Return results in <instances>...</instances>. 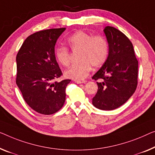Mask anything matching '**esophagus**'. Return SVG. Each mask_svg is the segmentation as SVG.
Returning a JSON list of instances; mask_svg holds the SVG:
<instances>
[{
  "label": "esophagus",
  "instance_id": "34e87169",
  "mask_svg": "<svg viewBox=\"0 0 155 155\" xmlns=\"http://www.w3.org/2000/svg\"><path fill=\"white\" fill-rule=\"evenodd\" d=\"M75 83H77L78 84H85L86 82V81H80V80H75L74 81Z\"/></svg>",
  "mask_w": 155,
  "mask_h": 155
}]
</instances>
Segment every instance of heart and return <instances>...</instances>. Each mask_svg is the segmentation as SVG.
Instances as JSON below:
<instances>
[{
  "label": "heart",
  "mask_w": 155,
  "mask_h": 155,
  "mask_svg": "<svg viewBox=\"0 0 155 155\" xmlns=\"http://www.w3.org/2000/svg\"><path fill=\"white\" fill-rule=\"evenodd\" d=\"M68 41L73 51H78L79 61L65 71V77L75 80H82L89 74L92 66L99 68L105 63L108 58L107 41L101 35L93 36L83 31L76 32L69 37ZM57 61L63 66L70 64V54L68 48L59 47L55 49Z\"/></svg>",
  "instance_id": "b5f03b06"
}]
</instances>
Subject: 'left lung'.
Listing matches in <instances>:
<instances>
[{
	"label": "left lung",
	"instance_id": "8db88e82",
	"mask_svg": "<svg viewBox=\"0 0 155 155\" xmlns=\"http://www.w3.org/2000/svg\"><path fill=\"white\" fill-rule=\"evenodd\" d=\"M108 44V55L92 79L98 91L92 98L94 107L110 110L121 107L137 87L138 61L133 45L124 33L112 26L104 29Z\"/></svg>",
	"mask_w": 155,
	"mask_h": 155
}]
</instances>
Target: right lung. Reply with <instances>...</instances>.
<instances>
[{"mask_svg": "<svg viewBox=\"0 0 155 155\" xmlns=\"http://www.w3.org/2000/svg\"><path fill=\"white\" fill-rule=\"evenodd\" d=\"M65 28L41 31L28 37L16 58V83L32 109L51 115L61 109L65 101L70 79L54 81L62 75L55 56V45Z\"/></svg>", "mask_w": 155, "mask_h": 155, "instance_id": "1", "label": "right lung"}]
</instances>
